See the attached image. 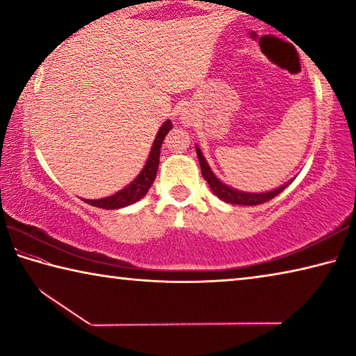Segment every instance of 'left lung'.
<instances>
[{"label":"left lung","mask_w":356,"mask_h":356,"mask_svg":"<svg viewBox=\"0 0 356 356\" xmlns=\"http://www.w3.org/2000/svg\"><path fill=\"white\" fill-rule=\"evenodd\" d=\"M196 154H197V160H200V165H201V172H202V177L207 180V184L210 185V188L215 193L216 196L225 202L229 204H237V206H257V204H262V202H267L270 200H273L275 196H278L280 193L286 188V186L292 182H287L284 185L278 186L276 190L272 191H267V193H245V191H240L236 188H231V186L222 184L221 180L215 176L213 171L210 170V166L207 165V160L204 159V155L201 152L200 147H196Z\"/></svg>","instance_id":"obj_1"}]
</instances>
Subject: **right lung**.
I'll return each mask as SVG.
<instances>
[{"instance_id": "1", "label": "right lung", "mask_w": 356, "mask_h": 356, "mask_svg": "<svg viewBox=\"0 0 356 356\" xmlns=\"http://www.w3.org/2000/svg\"><path fill=\"white\" fill-rule=\"evenodd\" d=\"M172 129L171 120H166V122L161 125L159 134H156L152 149H150L149 159L144 165L143 171L138 174V177L134 180V182L129 184L125 188H122L118 193H114L111 196L102 197V200H84L88 204H91L94 207H100V209H120V207H127L130 204H134L136 201H140L143 196H146V193L149 191L150 185L154 184L155 176H156V170H159V163H160V147L163 144L165 136L168 135V131Z\"/></svg>"}]
</instances>
